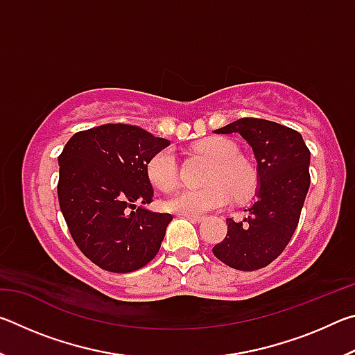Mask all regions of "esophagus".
Instances as JSON below:
<instances>
[{"instance_id":"obj_1","label":"esophagus","mask_w":355,"mask_h":355,"mask_svg":"<svg viewBox=\"0 0 355 355\" xmlns=\"http://www.w3.org/2000/svg\"><path fill=\"white\" fill-rule=\"evenodd\" d=\"M183 218H186V219H189L191 222H200V220H203V216H200V214H182Z\"/></svg>"}]
</instances>
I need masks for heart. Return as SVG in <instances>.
Instances as JSON below:
<instances>
[{"label": "heart", "mask_w": 355, "mask_h": 355, "mask_svg": "<svg viewBox=\"0 0 355 355\" xmlns=\"http://www.w3.org/2000/svg\"><path fill=\"white\" fill-rule=\"evenodd\" d=\"M196 150L208 159L214 167L209 173L207 188H188L171 196L166 202L169 211L178 214H205L211 209L227 205L230 192L235 197L249 194L255 184V173L248 161L239 158V150L235 142L227 137H207L196 144ZM147 177L156 189L171 191L178 183V163L172 148L156 152L147 163Z\"/></svg>", "instance_id": "obj_1"}]
</instances>
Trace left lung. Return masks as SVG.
Returning <instances> with one entry per match:
<instances>
[{
    "label": "left lung",
    "instance_id": "left-lung-1",
    "mask_svg": "<svg viewBox=\"0 0 355 355\" xmlns=\"http://www.w3.org/2000/svg\"><path fill=\"white\" fill-rule=\"evenodd\" d=\"M214 133L248 141L258 189L243 220L227 219V236L213 254L233 269L255 271L272 263L296 230L310 186V150L296 130L264 119H239Z\"/></svg>",
    "mask_w": 355,
    "mask_h": 355
}]
</instances>
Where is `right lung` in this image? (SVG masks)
I'll return each mask as SVG.
<instances>
[{
  "instance_id": "right-lung-1",
  "label": "right lung",
  "mask_w": 355,
  "mask_h": 355,
  "mask_svg": "<svg viewBox=\"0 0 355 355\" xmlns=\"http://www.w3.org/2000/svg\"><path fill=\"white\" fill-rule=\"evenodd\" d=\"M169 144L135 125L106 123L78 131L59 155L58 199L70 235L105 271L133 272L158 254L172 216L144 207L153 202L147 163Z\"/></svg>"
}]
</instances>
